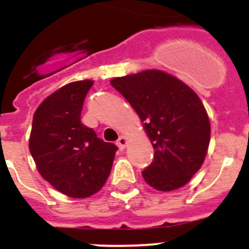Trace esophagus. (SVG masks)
<instances>
[{"label":"esophagus","mask_w":249,"mask_h":249,"mask_svg":"<svg viewBox=\"0 0 249 249\" xmlns=\"http://www.w3.org/2000/svg\"><path fill=\"white\" fill-rule=\"evenodd\" d=\"M127 143H128V140H127V137H124V136H121V137L117 140V146L120 149L126 148Z\"/></svg>","instance_id":"1"}]
</instances>
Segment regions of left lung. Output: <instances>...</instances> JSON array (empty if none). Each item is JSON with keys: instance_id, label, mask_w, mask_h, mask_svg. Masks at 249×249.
Masks as SVG:
<instances>
[{"instance_id": "1", "label": "left lung", "mask_w": 249, "mask_h": 249, "mask_svg": "<svg viewBox=\"0 0 249 249\" xmlns=\"http://www.w3.org/2000/svg\"><path fill=\"white\" fill-rule=\"evenodd\" d=\"M111 85L137 112L155 148L144 181L162 192L181 188L198 172L211 140L210 118L191 87L160 70L116 77Z\"/></svg>"}]
</instances>
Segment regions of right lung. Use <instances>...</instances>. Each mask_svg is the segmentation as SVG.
Instances as JSON below:
<instances>
[{"mask_svg":"<svg viewBox=\"0 0 249 249\" xmlns=\"http://www.w3.org/2000/svg\"><path fill=\"white\" fill-rule=\"evenodd\" d=\"M92 85L83 80L61 87L38 106L32 121L28 147L39 175L72 198H86L102 188L117 151L81 123Z\"/></svg>","mask_w":249,"mask_h":249,"instance_id":"1","label":"right lung"}]
</instances>
